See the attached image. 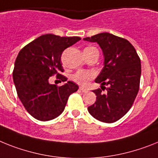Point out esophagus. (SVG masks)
Masks as SVG:
<instances>
[{
  "mask_svg": "<svg viewBox=\"0 0 158 158\" xmlns=\"http://www.w3.org/2000/svg\"><path fill=\"white\" fill-rule=\"evenodd\" d=\"M79 90L83 91V92H87V89H86V88H84V87H79Z\"/></svg>",
  "mask_w": 158,
  "mask_h": 158,
  "instance_id": "34e87169",
  "label": "esophagus"
}]
</instances>
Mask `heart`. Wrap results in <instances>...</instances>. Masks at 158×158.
Returning <instances> with one entry per match:
<instances>
[{
  "mask_svg": "<svg viewBox=\"0 0 158 158\" xmlns=\"http://www.w3.org/2000/svg\"><path fill=\"white\" fill-rule=\"evenodd\" d=\"M84 51H98V50L94 46H89L84 50ZM95 72L91 71H79L73 75L72 79L79 84L81 85H87L89 83L90 80L95 77Z\"/></svg>",
  "mask_w": 158,
  "mask_h": 158,
  "instance_id": "1",
  "label": "heart"
}]
</instances>
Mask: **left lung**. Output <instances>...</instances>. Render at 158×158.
Listing matches in <instances>:
<instances>
[{"label":"left lung","instance_id":"1","mask_svg":"<svg viewBox=\"0 0 158 158\" xmlns=\"http://www.w3.org/2000/svg\"><path fill=\"white\" fill-rule=\"evenodd\" d=\"M83 40L97 42L104 55V67L95 79L102 87L93 91L97 95L96 101L88 107V112L99 121H117L129 111L138 93L141 73L140 58L127 39L109 33L98 34ZM104 89L106 94L102 92Z\"/></svg>","mask_w":158,"mask_h":158}]
</instances>
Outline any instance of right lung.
Segmentation results:
<instances>
[{
	"mask_svg": "<svg viewBox=\"0 0 158 158\" xmlns=\"http://www.w3.org/2000/svg\"><path fill=\"white\" fill-rule=\"evenodd\" d=\"M79 37L44 34L24 46L14 63L13 79L17 93L26 110L41 121L58 117L64 111L70 95L79 86L68 81L63 86L50 84L49 79L56 75L65 82L61 56L65 49L76 43Z\"/></svg>",
	"mask_w": 158,
	"mask_h": 158,
	"instance_id": "obj_1",
	"label": "right lung"
}]
</instances>
